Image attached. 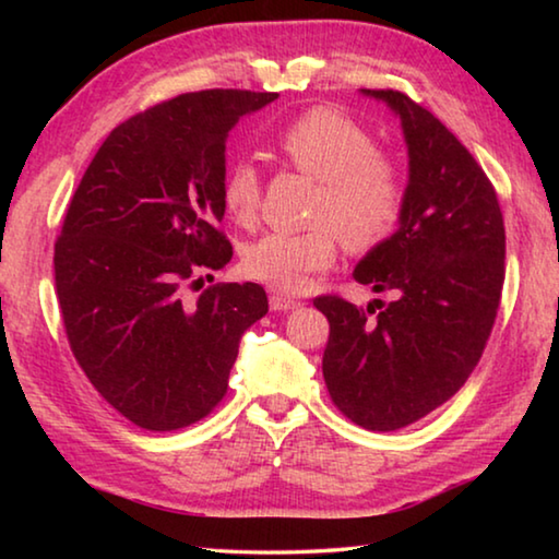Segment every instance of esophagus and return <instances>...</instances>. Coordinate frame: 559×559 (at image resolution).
<instances>
[{
  "instance_id": "obj_1",
  "label": "esophagus",
  "mask_w": 559,
  "mask_h": 559,
  "mask_svg": "<svg viewBox=\"0 0 559 559\" xmlns=\"http://www.w3.org/2000/svg\"><path fill=\"white\" fill-rule=\"evenodd\" d=\"M269 306H271V310H276V313H286V310L298 308L300 302H298V300H293V298L281 296V293H273V296L269 298Z\"/></svg>"
}]
</instances>
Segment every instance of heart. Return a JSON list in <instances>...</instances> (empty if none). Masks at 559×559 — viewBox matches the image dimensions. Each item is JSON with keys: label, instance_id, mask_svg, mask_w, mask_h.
<instances>
[{"label": "heart", "instance_id": "obj_1", "mask_svg": "<svg viewBox=\"0 0 559 559\" xmlns=\"http://www.w3.org/2000/svg\"><path fill=\"white\" fill-rule=\"evenodd\" d=\"M276 153L286 165L313 177L318 192L308 231H271L243 253L251 278L281 293H300L316 273L333 266L340 239L367 251L400 226L409 202V179L392 153L377 147L362 122L335 108L300 112L276 135ZM261 173L249 159H236L222 182V202L234 222L251 226L261 206Z\"/></svg>", "mask_w": 559, "mask_h": 559}]
</instances>
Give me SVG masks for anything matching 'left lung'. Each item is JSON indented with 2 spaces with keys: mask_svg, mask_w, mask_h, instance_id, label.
I'll use <instances>...</instances> for the list:
<instances>
[{
  "mask_svg": "<svg viewBox=\"0 0 559 559\" xmlns=\"http://www.w3.org/2000/svg\"><path fill=\"white\" fill-rule=\"evenodd\" d=\"M402 118L409 202L355 281L392 300L357 308L318 296L328 318L323 377L330 400L359 427L396 431L456 394L493 330L506 281L498 194L459 138L402 91H365Z\"/></svg>",
  "mask_w": 559,
  "mask_h": 559,
  "instance_id": "left-lung-1",
  "label": "left lung"
}]
</instances>
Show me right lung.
Returning a JSON list of instances; mask_svg holds the SVG:
<instances>
[{
  "instance_id": "obj_1",
  "label": "right lung",
  "mask_w": 559,
  "mask_h": 559,
  "mask_svg": "<svg viewBox=\"0 0 559 559\" xmlns=\"http://www.w3.org/2000/svg\"><path fill=\"white\" fill-rule=\"evenodd\" d=\"M278 93L212 88L110 130L53 246L71 353L112 409L147 431L204 419L224 400L243 330L266 316L259 283L187 290L231 261L222 231L229 130Z\"/></svg>"
}]
</instances>
